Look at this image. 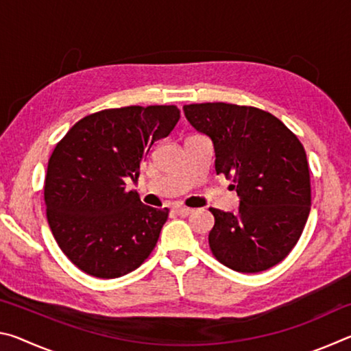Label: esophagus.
<instances>
[{
  "mask_svg": "<svg viewBox=\"0 0 351 351\" xmlns=\"http://www.w3.org/2000/svg\"><path fill=\"white\" fill-rule=\"evenodd\" d=\"M175 212L178 213V215H181V217H189L190 213H192L193 210H192V209H189V207L178 206V207H175Z\"/></svg>",
  "mask_w": 351,
  "mask_h": 351,
  "instance_id": "34e87169",
  "label": "esophagus"
}]
</instances>
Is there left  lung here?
Here are the masks:
<instances>
[{
  "mask_svg": "<svg viewBox=\"0 0 351 351\" xmlns=\"http://www.w3.org/2000/svg\"><path fill=\"white\" fill-rule=\"evenodd\" d=\"M212 141L215 171L232 178L237 212L210 209L212 254L237 272H261L287 257L310 215V169L304 145L276 116L232 104L184 105Z\"/></svg>",
  "mask_w": 351,
  "mask_h": 351,
  "instance_id": "left-lung-1",
  "label": "left lung"
}]
</instances>
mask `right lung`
I'll list each match as a JSON object with an SVG mask.
<instances>
[{
    "label": "right lung",
    "instance_id": "right-lung-1",
    "mask_svg": "<svg viewBox=\"0 0 351 351\" xmlns=\"http://www.w3.org/2000/svg\"><path fill=\"white\" fill-rule=\"evenodd\" d=\"M178 121L175 105L104 110L80 119L54 148L45 180L47 223L83 272L125 276L156 246L169 209L145 206L125 181H138L152 145Z\"/></svg>",
    "mask_w": 351,
    "mask_h": 351
}]
</instances>
